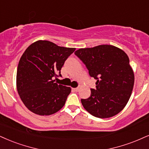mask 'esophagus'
I'll use <instances>...</instances> for the list:
<instances>
[{
  "label": "esophagus",
  "mask_w": 149,
  "mask_h": 149,
  "mask_svg": "<svg viewBox=\"0 0 149 149\" xmlns=\"http://www.w3.org/2000/svg\"><path fill=\"white\" fill-rule=\"evenodd\" d=\"M72 90L75 92H78L79 90V88H72Z\"/></svg>",
  "instance_id": "1"
}]
</instances>
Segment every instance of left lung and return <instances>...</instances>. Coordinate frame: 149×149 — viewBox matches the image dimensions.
<instances>
[{"label": "left lung", "mask_w": 149, "mask_h": 149, "mask_svg": "<svg viewBox=\"0 0 149 149\" xmlns=\"http://www.w3.org/2000/svg\"><path fill=\"white\" fill-rule=\"evenodd\" d=\"M74 54L97 80L91 96L81 100L84 108L98 118L113 117L122 111L131 97L135 80L128 55L111 45L81 48Z\"/></svg>", "instance_id": "1"}]
</instances>
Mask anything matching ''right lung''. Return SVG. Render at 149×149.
Wrapping results in <instances>:
<instances>
[{
	"mask_svg": "<svg viewBox=\"0 0 149 149\" xmlns=\"http://www.w3.org/2000/svg\"><path fill=\"white\" fill-rule=\"evenodd\" d=\"M74 50L42 40L25 49L18 65L16 88L22 102L32 113L52 115L64 106L71 88L55 83L54 79L61 76V68Z\"/></svg>",
	"mask_w": 149,
	"mask_h": 149,
	"instance_id": "right-lung-1",
	"label": "right lung"
}]
</instances>
